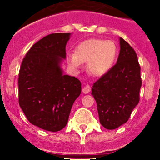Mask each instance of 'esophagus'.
I'll return each mask as SVG.
<instances>
[{"label":"esophagus","mask_w":160,"mask_h":160,"mask_svg":"<svg viewBox=\"0 0 160 160\" xmlns=\"http://www.w3.org/2000/svg\"><path fill=\"white\" fill-rule=\"evenodd\" d=\"M90 87L89 86V85H86V86H84L82 88V92L84 93V94H88L89 92L90 91Z\"/></svg>","instance_id":"esophagus-1"}]
</instances>
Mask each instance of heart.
Listing matches in <instances>:
<instances>
[{"instance_id": "heart-1", "label": "heart", "mask_w": 160, "mask_h": 160, "mask_svg": "<svg viewBox=\"0 0 160 160\" xmlns=\"http://www.w3.org/2000/svg\"><path fill=\"white\" fill-rule=\"evenodd\" d=\"M74 54L68 55V62L74 68H80L82 62H87L91 74L101 77L114 66L118 56V46L112 41L89 39L80 43Z\"/></svg>"}]
</instances>
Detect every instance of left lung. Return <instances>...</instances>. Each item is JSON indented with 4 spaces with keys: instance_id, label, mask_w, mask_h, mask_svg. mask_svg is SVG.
I'll list each match as a JSON object with an SVG mask.
<instances>
[{
    "instance_id": "left-lung-1",
    "label": "left lung",
    "mask_w": 160,
    "mask_h": 160,
    "mask_svg": "<svg viewBox=\"0 0 160 160\" xmlns=\"http://www.w3.org/2000/svg\"><path fill=\"white\" fill-rule=\"evenodd\" d=\"M116 64L94 83L92 94L97 102L100 123L114 130L128 122L139 102L142 86L140 66L135 51L122 38Z\"/></svg>"
}]
</instances>
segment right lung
<instances>
[{"instance_id":"right-lung-1","label":"right lung","mask_w":160,"mask_h":160,"mask_svg":"<svg viewBox=\"0 0 160 160\" xmlns=\"http://www.w3.org/2000/svg\"><path fill=\"white\" fill-rule=\"evenodd\" d=\"M70 37V32L44 37L29 49L20 68V107L29 122L48 131L66 127L81 94V82L63 74L60 66Z\"/></svg>"}]
</instances>
